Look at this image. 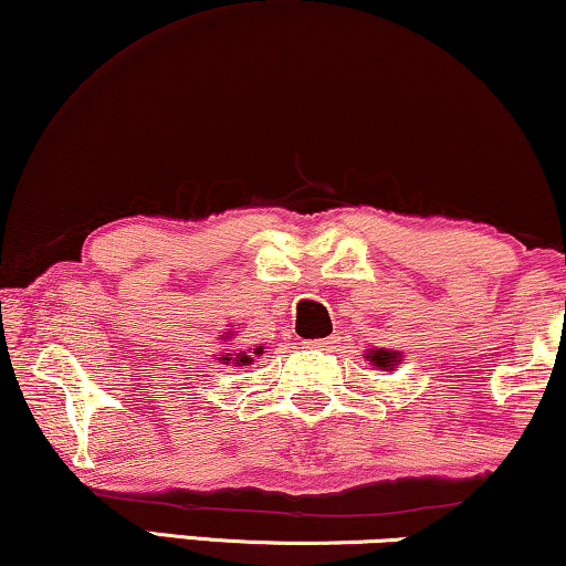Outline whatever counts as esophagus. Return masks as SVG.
I'll list each match as a JSON object with an SVG mask.
<instances>
[{
    "label": "esophagus",
    "mask_w": 566,
    "mask_h": 566,
    "mask_svg": "<svg viewBox=\"0 0 566 566\" xmlns=\"http://www.w3.org/2000/svg\"><path fill=\"white\" fill-rule=\"evenodd\" d=\"M308 347H314V350H335L337 347V339L335 337H324V339H314V343H308Z\"/></svg>",
    "instance_id": "34e87169"
}]
</instances>
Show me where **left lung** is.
Wrapping results in <instances>:
<instances>
[{
    "mask_svg": "<svg viewBox=\"0 0 566 566\" xmlns=\"http://www.w3.org/2000/svg\"><path fill=\"white\" fill-rule=\"evenodd\" d=\"M366 358L370 360V366H376L378 370H394L399 366L401 355L391 347H376V350H368Z\"/></svg>",
    "mask_w": 566,
    "mask_h": 566,
    "instance_id": "obj_1",
    "label": "left lung"
}]
</instances>
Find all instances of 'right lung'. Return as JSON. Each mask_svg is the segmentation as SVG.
<instances>
[{"label": "right lung", "mask_w": 566, "mask_h": 566, "mask_svg": "<svg viewBox=\"0 0 566 566\" xmlns=\"http://www.w3.org/2000/svg\"><path fill=\"white\" fill-rule=\"evenodd\" d=\"M262 350H265V347H254V355H262ZM219 360H223V363H231V360H234L237 366H250V363H252V355H247V353L239 350V353H234V355H231V353L221 355Z\"/></svg>", "instance_id": "1"}]
</instances>
